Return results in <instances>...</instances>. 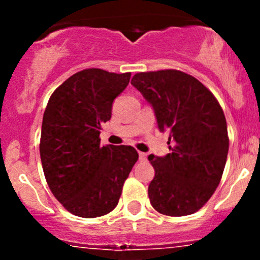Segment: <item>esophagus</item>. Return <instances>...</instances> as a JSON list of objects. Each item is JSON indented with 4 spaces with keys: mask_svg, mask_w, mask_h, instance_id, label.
<instances>
[{
    "mask_svg": "<svg viewBox=\"0 0 260 260\" xmlns=\"http://www.w3.org/2000/svg\"><path fill=\"white\" fill-rule=\"evenodd\" d=\"M140 161L143 162V161H147V154L143 153V152H140Z\"/></svg>",
    "mask_w": 260,
    "mask_h": 260,
    "instance_id": "obj_1",
    "label": "esophagus"
}]
</instances>
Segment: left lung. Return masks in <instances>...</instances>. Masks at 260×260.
Listing matches in <instances>:
<instances>
[{"label": "left lung", "mask_w": 260, "mask_h": 260, "mask_svg": "<svg viewBox=\"0 0 260 260\" xmlns=\"http://www.w3.org/2000/svg\"><path fill=\"white\" fill-rule=\"evenodd\" d=\"M131 84L152 106L159 131L170 129L171 153L149 154L154 177L148 198L154 210L185 216L200 210L221 180L229 151L226 119L214 94L175 69L137 73Z\"/></svg>", "instance_id": "obj_1"}]
</instances>
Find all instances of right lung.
Masks as SVG:
<instances>
[{
    "label": "right lung",
    "mask_w": 260,
    "mask_h": 260,
    "mask_svg": "<svg viewBox=\"0 0 260 260\" xmlns=\"http://www.w3.org/2000/svg\"><path fill=\"white\" fill-rule=\"evenodd\" d=\"M131 73L84 69L50 96L41 125L40 157L52 195L72 214L98 217L117 206L138 159L131 146H101L102 124Z\"/></svg>",
    "instance_id": "add662e5"
}]
</instances>
